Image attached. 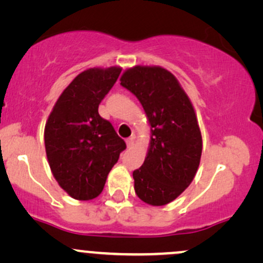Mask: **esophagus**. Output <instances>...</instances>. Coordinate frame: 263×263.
<instances>
[{
  "label": "esophagus",
  "instance_id": "obj_1",
  "mask_svg": "<svg viewBox=\"0 0 263 263\" xmlns=\"http://www.w3.org/2000/svg\"><path fill=\"white\" fill-rule=\"evenodd\" d=\"M134 142H135V136H131V137H128L127 140H126V144H127L128 148H131V147L134 146Z\"/></svg>",
  "mask_w": 263,
  "mask_h": 263
}]
</instances>
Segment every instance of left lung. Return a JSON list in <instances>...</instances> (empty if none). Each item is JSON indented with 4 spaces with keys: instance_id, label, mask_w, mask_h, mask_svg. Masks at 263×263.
Listing matches in <instances>:
<instances>
[{
    "instance_id": "1",
    "label": "left lung",
    "mask_w": 263,
    "mask_h": 263,
    "mask_svg": "<svg viewBox=\"0 0 263 263\" xmlns=\"http://www.w3.org/2000/svg\"><path fill=\"white\" fill-rule=\"evenodd\" d=\"M144 108L151 147L134 171L135 192L144 203L161 206L189 186L200 163L201 134L192 102L174 75L159 66H135L121 77Z\"/></svg>"
}]
</instances>
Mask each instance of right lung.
Segmentation results:
<instances>
[{
	"instance_id": "1",
	"label": "right lung",
	"mask_w": 263,
	"mask_h": 263,
	"mask_svg": "<svg viewBox=\"0 0 263 263\" xmlns=\"http://www.w3.org/2000/svg\"><path fill=\"white\" fill-rule=\"evenodd\" d=\"M120 73L116 66L80 73L59 96L45 123V152L53 176L78 200L100 194L126 149L114 126L99 115V105Z\"/></svg>"
}]
</instances>
